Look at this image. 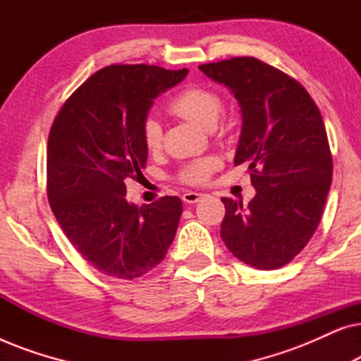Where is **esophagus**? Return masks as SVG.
I'll return each mask as SVG.
<instances>
[{
	"label": "esophagus",
	"instance_id": "obj_1",
	"mask_svg": "<svg viewBox=\"0 0 361 361\" xmlns=\"http://www.w3.org/2000/svg\"><path fill=\"white\" fill-rule=\"evenodd\" d=\"M204 194H199V192H185L184 195H182V200L185 202V204H197Z\"/></svg>",
	"mask_w": 361,
	"mask_h": 361
}]
</instances>
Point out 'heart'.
<instances>
[{
  "label": "heart",
  "instance_id": "heart-1",
  "mask_svg": "<svg viewBox=\"0 0 361 361\" xmlns=\"http://www.w3.org/2000/svg\"><path fill=\"white\" fill-rule=\"evenodd\" d=\"M171 111L176 113L194 125L212 130L219 123L224 102L219 93L205 87H187L180 90L171 100ZM142 142L149 151H157L162 145V128L156 118L147 116L142 121ZM219 161L215 157L189 162L179 172V179L185 184H205L210 179L212 172L216 169Z\"/></svg>",
  "mask_w": 361,
  "mask_h": 361
}]
</instances>
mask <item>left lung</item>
Wrapping results in <instances>:
<instances>
[{"mask_svg": "<svg viewBox=\"0 0 361 361\" xmlns=\"http://www.w3.org/2000/svg\"><path fill=\"white\" fill-rule=\"evenodd\" d=\"M241 108L235 166L246 162L256 195L248 207L224 197L220 236L245 264L278 269L309 243L332 184L327 131L307 90L255 57L199 66Z\"/></svg>", "mask_w": 361, "mask_h": 361, "instance_id": "left-lung-1", "label": "left lung"}]
</instances>
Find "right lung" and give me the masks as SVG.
<instances>
[{
  "label": "right lung",
  "instance_id": "right-lung-1",
  "mask_svg": "<svg viewBox=\"0 0 361 361\" xmlns=\"http://www.w3.org/2000/svg\"><path fill=\"white\" fill-rule=\"evenodd\" d=\"M187 68L110 66L83 82L57 113L47 141V197L75 250L100 273L135 279L164 259L182 214L179 197L137 207L126 182L142 176V121Z\"/></svg>",
  "mask_w": 361,
  "mask_h": 361
}]
</instances>
